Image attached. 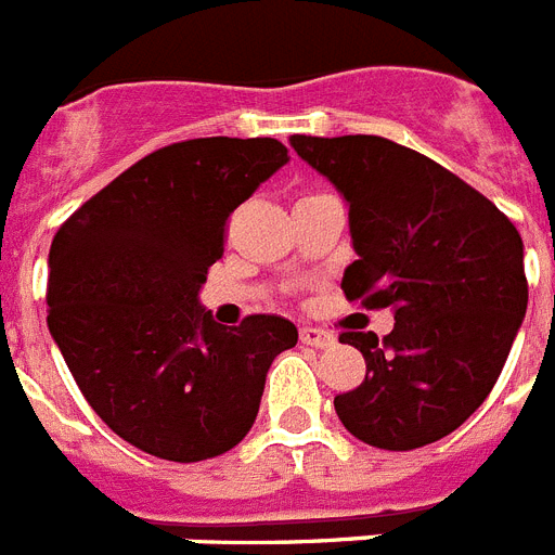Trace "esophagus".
<instances>
[{"mask_svg": "<svg viewBox=\"0 0 555 555\" xmlns=\"http://www.w3.org/2000/svg\"><path fill=\"white\" fill-rule=\"evenodd\" d=\"M301 344L315 349H327L335 347V335L327 333V330H315V327H301Z\"/></svg>", "mask_w": 555, "mask_h": 555, "instance_id": "34e87169", "label": "esophagus"}]
</instances>
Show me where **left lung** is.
<instances>
[{
	"label": "left lung",
	"instance_id": "left-lung-1",
	"mask_svg": "<svg viewBox=\"0 0 555 555\" xmlns=\"http://www.w3.org/2000/svg\"><path fill=\"white\" fill-rule=\"evenodd\" d=\"M291 146L349 208L358 259L341 291L395 315L384 341L341 333L361 349L366 378L335 398V412L375 449L435 443L482 406L522 327V236L491 199L400 143L293 134Z\"/></svg>",
	"mask_w": 555,
	"mask_h": 555
}]
</instances>
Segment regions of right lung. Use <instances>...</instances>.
<instances>
[{"label": "right lung", "instance_id": "right-lung-1", "mask_svg": "<svg viewBox=\"0 0 555 555\" xmlns=\"http://www.w3.org/2000/svg\"><path fill=\"white\" fill-rule=\"evenodd\" d=\"M273 138H197L138 160L50 245L48 327L78 389L127 443L171 463L234 449L273 358L299 330L279 315L217 324L199 305L225 220L285 163Z\"/></svg>", "mask_w": 555, "mask_h": 555}]
</instances>
